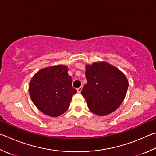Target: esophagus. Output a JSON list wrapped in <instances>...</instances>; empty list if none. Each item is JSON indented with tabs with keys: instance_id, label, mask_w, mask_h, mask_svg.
<instances>
[{
	"instance_id": "34e87169",
	"label": "esophagus",
	"mask_w": 156,
	"mask_h": 156,
	"mask_svg": "<svg viewBox=\"0 0 156 156\" xmlns=\"http://www.w3.org/2000/svg\"><path fill=\"white\" fill-rule=\"evenodd\" d=\"M82 89H83V87H80L78 88V89H77V92H78V93H80Z\"/></svg>"
}]
</instances>
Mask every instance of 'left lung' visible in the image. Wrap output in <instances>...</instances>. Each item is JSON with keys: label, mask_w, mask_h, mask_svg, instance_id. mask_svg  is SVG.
<instances>
[{"label": "left lung", "mask_w": 156, "mask_h": 156, "mask_svg": "<svg viewBox=\"0 0 156 156\" xmlns=\"http://www.w3.org/2000/svg\"><path fill=\"white\" fill-rule=\"evenodd\" d=\"M87 83L81 93L89 109L105 116L115 111L125 99L128 80L125 74L107 62H95L86 66Z\"/></svg>", "instance_id": "obj_1"}]
</instances>
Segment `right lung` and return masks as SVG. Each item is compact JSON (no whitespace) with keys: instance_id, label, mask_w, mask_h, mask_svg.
<instances>
[{"instance_id":"add662e5","label":"right lung","mask_w":156,"mask_h":156,"mask_svg":"<svg viewBox=\"0 0 156 156\" xmlns=\"http://www.w3.org/2000/svg\"><path fill=\"white\" fill-rule=\"evenodd\" d=\"M67 66L58 65L38 71L31 79L29 91L33 104L48 116L56 117L69 108L73 95L77 92L72 87Z\"/></svg>"}]
</instances>
